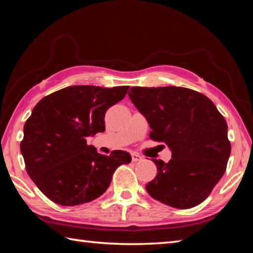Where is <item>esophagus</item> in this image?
I'll use <instances>...</instances> for the list:
<instances>
[{
    "label": "esophagus",
    "mask_w": 253,
    "mask_h": 253,
    "mask_svg": "<svg viewBox=\"0 0 253 253\" xmlns=\"http://www.w3.org/2000/svg\"><path fill=\"white\" fill-rule=\"evenodd\" d=\"M142 156L139 155V154H137V153H131V160H132V162H139V161H142Z\"/></svg>",
    "instance_id": "1"
}]
</instances>
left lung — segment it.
Instances as JSON below:
<instances>
[{
  "label": "left lung",
  "instance_id": "obj_1",
  "mask_svg": "<svg viewBox=\"0 0 253 253\" xmlns=\"http://www.w3.org/2000/svg\"><path fill=\"white\" fill-rule=\"evenodd\" d=\"M128 96L152 128L151 139L172 151L169 163L153 160L157 175L146 185L148 194L176 209L202 203L230 157L224 117L207 96L188 88L131 87Z\"/></svg>",
  "mask_w": 253,
  "mask_h": 253
}]
</instances>
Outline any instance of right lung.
I'll return each instance as SVG.
<instances>
[{"mask_svg":"<svg viewBox=\"0 0 253 253\" xmlns=\"http://www.w3.org/2000/svg\"><path fill=\"white\" fill-rule=\"evenodd\" d=\"M128 88L71 85L33 108L20 148L29 176L52 202L74 207L99 198L118 166L130 163L129 153L101 155L85 139L105 131L106 111L124 99Z\"/></svg>","mask_w":253,"mask_h":253,"instance_id":"obj_1","label":"right lung"}]
</instances>
